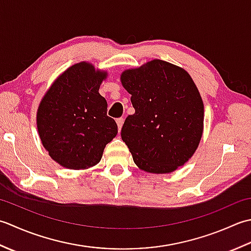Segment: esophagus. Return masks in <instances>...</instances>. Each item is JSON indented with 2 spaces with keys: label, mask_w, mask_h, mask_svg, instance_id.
Segmentation results:
<instances>
[{
  "label": "esophagus",
  "mask_w": 251,
  "mask_h": 251,
  "mask_svg": "<svg viewBox=\"0 0 251 251\" xmlns=\"http://www.w3.org/2000/svg\"><path fill=\"white\" fill-rule=\"evenodd\" d=\"M124 122H125L124 118H118V119H117V125H118V129H119V131L121 130L122 126H124Z\"/></svg>",
  "instance_id": "esophagus-1"
}]
</instances>
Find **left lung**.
Returning a JSON list of instances; mask_svg holds the SVG:
<instances>
[{"mask_svg": "<svg viewBox=\"0 0 251 251\" xmlns=\"http://www.w3.org/2000/svg\"><path fill=\"white\" fill-rule=\"evenodd\" d=\"M135 112L121 129L141 170L163 175L190 160L203 132V103L185 69L152 59L120 75Z\"/></svg>", "mask_w": 251, "mask_h": 251, "instance_id": "left-lung-1", "label": "left lung"}]
</instances>
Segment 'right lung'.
Returning a JSON list of instances; mask_svg holds the SVG:
<instances>
[{
    "label": "right lung",
    "mask_w": 251,
    "mask_h": 251,
    "mask_svg": "<svg viewBox=\"0 0 251 251\" xmlns=\"http://www.w3.org/2000/svg\"><path fill=\"white\" fill-rule=\"evenodd\" d=\"M107 75V71L81 61L59 75L41 100L37 111L40 140L61 167H94L118 133L116 121L107 116V101L99 93Z\"/></svg>",
    "instance_id": "add662e5"
}]
</instances>
